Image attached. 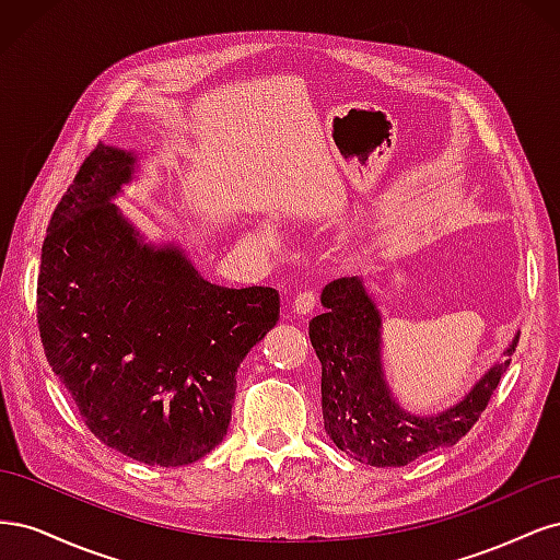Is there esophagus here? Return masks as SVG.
I'll return each instance as SVG.
<instances>
[{
    "label": "esophagus",
    "mask_w": 560,
    "mask_h": 560,
    "mask_svg": "<svg viewBox=\"0 0 560 560\" xmlns=\"http://www.w3.org/2000/svg\"><path fill=\"white\" fill-rule=\"evenodd\" d=\"M315 308V294L313 292H299L292 301V313L303 317V315H311Z\"/></svg>",
    "instance_id": "34e87169"
}]
</instances>
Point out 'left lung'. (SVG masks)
Returning a JSON list of instances; mask_svg holds the SVG:
<instances>
[{"instance_id": "1", "label": "left lung", "mask_w": 560, "mask_h": 560, "mask_svg": "<svg viewBox=\"0 0 560 560\" xmlns=\"http://www.w3.org/2000/svg\"><path fill=\"white\" fill-rule=\"evenodd\" d=\"M325 313L311 319L308 336L322 364V416L331 442L374 467H401L436 448L453 446L486 411L512 362L518 336L502 360L446 411L418 416L393 395L383 366V317L360 278H341L322 290Z\"/></svg>"}]
</instances>
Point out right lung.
I'll list each match as a JSON object with an SVG mask.
<instances>
[{"instance_id": "right-lung-1", "label": "right lung", "mask_w": 560, "mask_h": 560, "mask_svg": "<svg viewBox=\"0 0 560 560\" xmlns=\"http://www.w3.org/2000/svg\"><path fill=\"white\" fill-rule=\"evenodd\" d=\"M138 154L97 144L50 217L37 319L46 360L89 430L132 460L177 467L226 436L235 374L280 319L273 287L202 278L114 206Z\"/></svg>"}]
</instances>
